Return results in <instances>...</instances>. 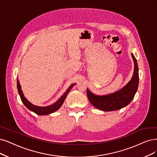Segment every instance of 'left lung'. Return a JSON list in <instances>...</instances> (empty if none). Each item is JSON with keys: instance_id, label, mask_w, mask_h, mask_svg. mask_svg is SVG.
I'll use <instances>...</instances> for the list:
<instances>
[{"instance_id": "8db88e82", "label": "left lung", "mask_w": 157, "mask_h": 157, "mask_svg": "<svg viewBox=\"0 0 157 157\" xmlns=\"http://www.w3.org/2000/svg\"><path fill=\"white\" fill-rule=\"evenodd\" d=\"M134 61V71L129 82L124 86L113 93L96 95L86 89V94L92 105L103 111H113L124 108L131 102L137 91L139 83L138 67L136 58L132 53Z\"/></svg>"}]
</instances>
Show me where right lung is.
<instances>
[{
    "mask_svg": "<svg viewBox=\"0 0 157 157\" xmlns=\"http://www.w3.org/2000/svg\"><path fill=\"white\" fill-rule=\"evenodd\" d=\"M76 83H73L67 89V90L65 92V93L63 94L62 96L59 98V99H58V100L56 101L53 104H52V105H50L44 106V107H40V106L33 105V103H32L26 99V98L24 94H23L22 92V90L21 89V86L19 83V79L17 78V90H18V92L21 99V101H22L23 103H24V105L26 107L27 109H28L30 111L35 113L38 115H47L57 111V110L61 107L67 94L69 93V92L71 91V90L72 89V87Z\"/></svg>",
    "mask_w": 157,
    "mask_h": 157,
    "instance_id": "right-lung-1",
    "label": "right lung"
}]
</instances>
